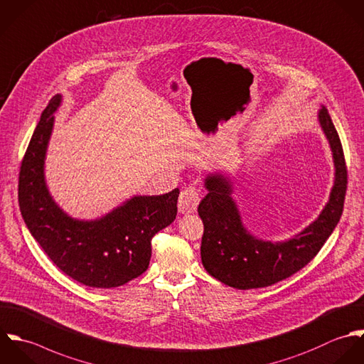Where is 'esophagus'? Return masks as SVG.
I'll return each instance as SVG.
<instances>
[{"mask_svg": "<svg viewBox=\"0 0 364 364\" xmlns=\"http://www.w3.org/2000/svg\"><path fill=\"white\" fill-rule=\"evenodd\" d=\"M200 202V193L196 188L188 186L179 195V212L181 213H193L198 209Z\"/></svg>", "mask_w": 364, "mask_h": 364, "instance_id": "1", "label": "esophagus"}]
</instances>
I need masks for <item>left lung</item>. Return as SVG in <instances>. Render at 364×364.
<instances>
[{"label": "left lung", "instance_id": "obj_1", "mask_svg": "<svg viewBox=\"0 0 364 364\" xmlns=\"http://www.w3.org/2000/svg\"><path fill=\"white\" fill-rule=\"evenodd\" d=\"M318 120L332 149L335 182L329 202L318 219L289 240L264 242L250 235L232 198L230 178L220 172L206 176L208 195L198 208L205 226L200 255L205 269L220 282L237 289L279 282L304 268L338 226L348 188V169L341 138L326 107L322 106Z\"/></svg>", "mask_w": 364, "mask_h": 364}]
</instances>
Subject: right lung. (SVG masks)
Listing matches in <instances>:
<instances>
[{"label":"right lung","mask_w":364,"mask_h":364,"mask_svg":"<svg viewBox=\"0 0 364 364\" xmlns=\"http://www.w3.org/2000/svg\"><path fill=\"white\" fill-rule=\"evenodd\" d=\"M60 102V95L50 99L23 155L18 182L21 215L33 239L66 275L87 287L116 288L146 271L152 237L176 218L179 189L134 196L96 220L68 216L45 182V155Z\"/></svg>","instance_id":"1"}]
</instances>
